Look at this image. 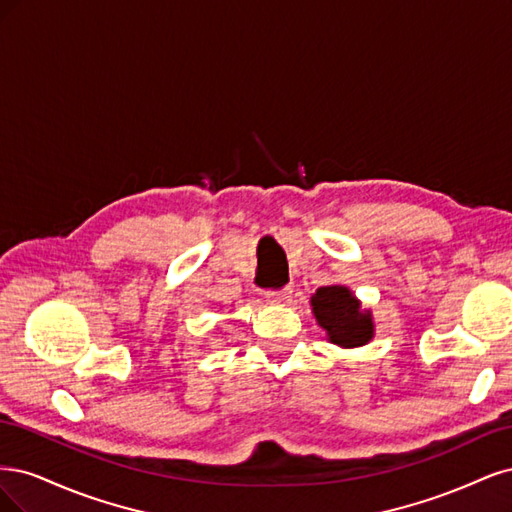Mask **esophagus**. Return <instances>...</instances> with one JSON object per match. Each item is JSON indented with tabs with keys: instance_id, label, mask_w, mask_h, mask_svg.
<instances>
[{
	"instance_id": "34e87169",
	"label": "esophagus",
	"mask_w": 512,
	"mask_h": 512,
	"mask_svg": "<svg viewBox=\"0 0 512 512\" xmlns=\"http://www.w3.org/2000/svg\"><path fill=\"white\" fill-rule=\"evenodd\" d=\"M291 287H285V289H278V291H266V298H268V302H272V304H285L289 298H291Z\"/></svg>"
}]
</instances>
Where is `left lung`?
I'll list each match as a JSON object with an SVG mask.
<instances>
[{
  "label": "left lung",
  "instance_id": "1",
  "mask_svg": "<svg viewBox=\"0 0 512 512\" xmlns=\"http://www.w3.org/2000/svg\"><path fill=\"white\" fill-rule=\"evenodd\" d=\"M312 312L327 332V340L342 349L364 346L374 336L372 312L364 310L359 300L344 285L319 287L312 295Z\"/></svg>",
  "mask_w": 512,
  "mask_h": 512
}]
</instances>
